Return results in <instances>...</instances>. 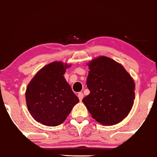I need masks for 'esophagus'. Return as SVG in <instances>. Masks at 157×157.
Segmentation results:
<instances>
[{
	"instance_id": "esophagus-1",
	"label": "esophagus",
	"mask_w": 157,
	"mask_h": 157,
	"mask_svg": "<svg viewBox=\"0 0 157 157\" xmlns=\"http://www.w3.org/2000/svg\"><path fill=\"white\" fill-rule=\"evenodd\" d=\"M78 98H79V100L82 101L83 98V93H81V92H79V93L78 94Z\"/></svg>"
}]
</instances>
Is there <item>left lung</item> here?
<instances>
[{
  "label": "left lung",
  "instance_id": "obj_1",
  "mask_svg": "<svg viewBox=\"0 0 157 157\" xmlns=\"http://www.w3.org/2000/svg\"><path fill=\"white\" fill-rule=\"evenodd\" d=\"M88 66L86 85L90 94L82 101L98 123L107 126L119 123L134 104V80L121 64L110 58L98 57Z\"/></svg>",
  "mask_w": 157,
  "mask_h": 157
}]
</instances>
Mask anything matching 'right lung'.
I'll use <instances>...</instances> for the list:
<instances>
[{
	"label": "right lung",
	"instance_id": "right-lung-1",
	"mask_svg": "<svg viewBox=\"0 0 157 157\" xmlns=\"http://www.w3.org/2000/svg\"><path fill=\"white\" fill-rule=\"evenodd\" d=\"M70 66L60 61L42 68L28 85L25 100L36 121L56 126L65 121L79 99L66 82L63 74Z\"/></svg>",
	"mask_w": 157,
	"mask_h": 157
}]
</instances>
